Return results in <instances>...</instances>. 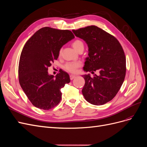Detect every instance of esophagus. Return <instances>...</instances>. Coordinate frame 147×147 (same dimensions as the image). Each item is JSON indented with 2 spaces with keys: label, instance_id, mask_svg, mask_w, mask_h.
<instances>
[{
  "label": "esophagus",
  "instance_id": "obj_1",
  "mask_svg": "<svg viewBox=\"0 0 147 147\" xmlns=\"http://www.w3.org/2000/svg\"><path fill=\"white\" fill-rule=\"evenodd\" d=\"M75 78H76V75H70V78L71 80H72L73 79H74Z\"/></svg>",
  "mask_w": 147,
  "mask_h": 147
}]
</instances>
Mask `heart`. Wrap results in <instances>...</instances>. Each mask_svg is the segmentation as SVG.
Returning a JSON list of instances; mask_svg holds the SVG:
<instances>
[{"mask_svg": "<svg viewBox=\"0 0 147 147\" xmlns=\"http://www.w3.org/2000/svg\"><path fill=\"white\" fill-rule=\"evenodd\" d=\"M72 47L75 50L78 51L81 48H84V45L82 41L80 40H75L72 43ZM61 55V50L59 51V55ZM81 63L80 62H70L66 63L64 65V69L71 73H75L77 72V69L81 66Z\"/></svg>", "mask_w": 147, "mask_h": 147, "instance_id": "obj_1", "label": "heart"}]
</instances>
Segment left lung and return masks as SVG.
Here are the masks:
<instances>
[{
  "label": "left lung",
  "mask_w": 147,
  "mask_h": 147,
  "mask_svg": "<svg viewBox=\"0 0 147 147\" xmlns=\"http://www.w3.org/2000/svg\"><path fill=\"white\" fill-rule=\"evenodd\" d=\"M88 47V57L84 62L85 72L100 71V75H84L85 84L82 93L90 104L100 105L117 95L126 75V56L118 40L96 26L72 30Z\"/></svg>",
  "instance_id": "left-lung-1"
}]
</instances>
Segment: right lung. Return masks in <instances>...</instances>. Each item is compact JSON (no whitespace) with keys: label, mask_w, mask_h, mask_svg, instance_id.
Here are the masks:
<instances>
[{"label":"right lung","mask_w":147,"mask_h":147,"mask_svg":"<svg viewBox=\"0 0 147 147\" xmlns=\"http://www.w3.org/2000/svg\"><path fill=\"white\" fill-rule=\"evenodd\" d=\"M74 38L70 30L45 27L38 30L24 45L19 62V82L37 108L48 110L60 102L61 90L70 82L69 75L60 70L54 78L48 74V68L57 60L62 47Z\"/></svg>","instance_id":"add662e5"}]
</instances>
